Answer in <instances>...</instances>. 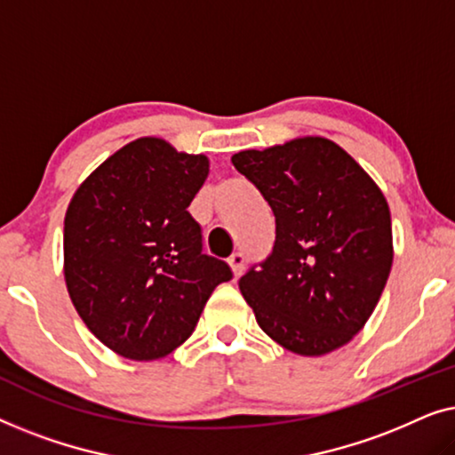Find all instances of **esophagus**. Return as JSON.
Returning a JSON list of instances; mask_svg holds the SVG:
<instances>
[{"label": "esophagus", "mask_w": 455, "mask_h": 455, "mask_svg": "<svg viewBox=\"0 0 455 455\" xmlns=\"http://www.w3.org/2000/svg\"><path fill=\"white\" fill-rule=\"evenodd\" d=\"M228 263H229V267H232V271H234L235 277L242 275V269H244V254L234 252L232 257H229Z\"/></svg>", "instance_id": "obj_1"}]
</instances>
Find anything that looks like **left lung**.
Instances as JSON below:
<instances>
[{
	"mask_svg": "<svg viewBox=\"0 0 455 455\" xmlns=\"http://www.w3.org/2000/svg\"><path fill=\"white\" fill-rule=\"evenodd\" d=\"M232 164L275 215V244L240 279L259 327L285 350L323 356L371 319L394 263L387 198L339 145L302 136Z\"/></svg>",
	"mask_w": 455,
	"mask_h": 455,
	"instance_id": "8db88e82",
	"label": "left lung"
}]
</instances>
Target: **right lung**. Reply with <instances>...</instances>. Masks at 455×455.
<instances>
[{"label":"right lung","instance_id":"1","mask_svg":"<svg viewBox=\"0 0 455 455\" xmlns=\"http://www.w3.org/2000/svg\"><path fill=\"white\" fill-rule=\"evenodd\" d=\"M207 155L142 136L74 192L64 220V279L95 338L130 360H159L195 331L228 263L203 254L188 207Z\"/></svg>","mask_w":455,"mask_h":455}]
</instances>
